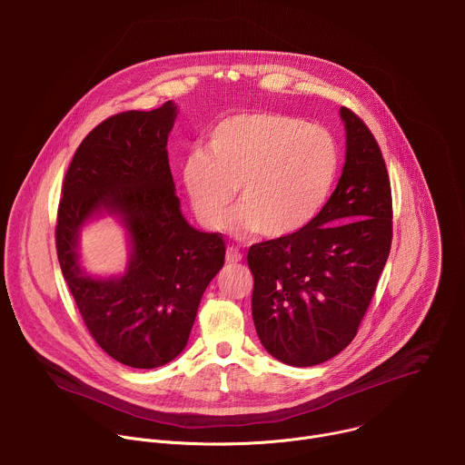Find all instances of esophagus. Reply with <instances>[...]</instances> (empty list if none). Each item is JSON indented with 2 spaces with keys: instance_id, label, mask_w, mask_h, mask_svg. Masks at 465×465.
<instances>
[{
  "instance_id": "34e87169",
  "label": "esophagus",
  "mask_w": 465,
  "mask_h": 465,
  "mask_svg": "<svg viewBox=\"0 0 465 465\" xmlns=\"http://www.w3.org/2000/svg\"><path fill=\"white\" fill-rule=\"evenodd\" d=\"M241 259H242V255H241V252L237 248H228L226 250V262L233 264V262H239Z\"/></svg>"
}]
</instances>
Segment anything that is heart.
Here are the masks:
<instances>
[{"instance_id":"obj_1","label":"heart","mask_w":465,"mask_h":465,"mask_svg":"<svg viewBox=\"0 0 465 465\" xmlns=\"http://www.w3.org/2000/svg\"><path fill=\"white\" fill-rule=\"evenodd\" d=\"M341 173L335 136L283 112H239L221 119L182 162V183L203 226L221 228L239 187L230 228L289 239L322 212Z\"/></svg>"}]
</instances>
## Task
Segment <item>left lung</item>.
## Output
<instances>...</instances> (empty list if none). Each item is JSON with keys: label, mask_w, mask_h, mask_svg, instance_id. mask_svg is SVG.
Instances as JSON below:
<instances>
[{"label": "left lung", "mask_w": 465, "mask_h": 465, "mask_svg": "<svg viewBox=\"0 0 465 465\" xmlns=\"http://www.w3.org/2000/svg\"><path fill=\"white\" fill-rule=\"evenodd\" d=\"M346 163L337 189L298 235L252 244L257 337L289 366L339 355L357 335L391 246V189L366 123L341 108Z\"/></svg>", "instance_id": "obj_1"}]
</instances>
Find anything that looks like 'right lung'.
Masks as SVG:
<instances>
[{"label":"right lung","instance_id":"add662e5","mask_svg":"<svg viewBox=\"0 0 465 465\" xmlns=\"http://www.w3.org/2000/svg\"><path fill=\"white\" fill-rule=\"evenodd\" d=\"M173 101L97 124L74 154L56 215V255L94 341L117 362L151 370L189 341L198 303L223 269L221 233L198 232L180 212L167 158ZM117 214L131 259L117 279H92L78 262V233L97 213Z\"/></svg>","mask_w":465,"mask_h":465}]
</instances>
